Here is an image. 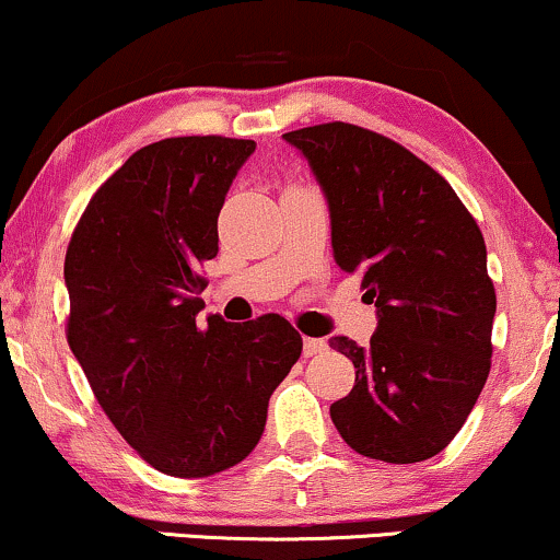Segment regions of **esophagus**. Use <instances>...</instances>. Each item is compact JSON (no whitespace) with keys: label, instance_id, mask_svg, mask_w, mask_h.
Returning <instances> with one entry per match:
<instances>
[{"label":"esophagus","instance_id":"obj_1","mask_svg":"<svg viewBox=\"0 0 560 560\" xmlns=\"http://www.w3.org/2000/svg\"><path fill=\"white\" fill-rule=\"evenodd\" d=\"M302 351H304V357H317V353L328 351V343H325L323 338H304Z\"/></svg>","mask_w":560,"mask_h":560}]
</instances>
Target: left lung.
I'll use <instances>...</instances> for the list:
<instances>
[{
  "label": "left lung",
  "mask_w": 560,
  "mask_h": 560,
  "mask_svg": "<svg viewBox=\"0 0 560 560\" xmlns=\"http://www.w3.org/2000/svg\"><path fill=\"white\" fill-rule=\"evenodd\" d=\"M330 207L332 253L362 273L380 325L370 346L330 338L357 370L330 406L359 455L421 463L463 429L491 372L497 289L478 222L434 167L398 141L332 121L284 133Z\"/></svg>",
  "instance_id": "left-lung-1"
}]
</instances>
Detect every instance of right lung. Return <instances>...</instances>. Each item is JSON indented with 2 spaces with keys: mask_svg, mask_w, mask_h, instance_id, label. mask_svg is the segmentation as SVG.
Instances as JSON below:
<instances>
[{
  "mask_svg": "<svg viewBox=\"0 0 560 560\" xmlns=\"http://www.w3.org/2000/svg\"><path fill=\"white\" fill-rule=\"evenodd\" d=\"M253 150L214 133L141 147L92 194L67 247L69 349L118 434L165 476L243 463L302 353L281 315L196 320L217 217Z\"/></svg>",
  "mask_w": 560,
  "mask_h": 560,
  "instance_id": "add662e5",
  "label": "right lung"
}]
</instances>
